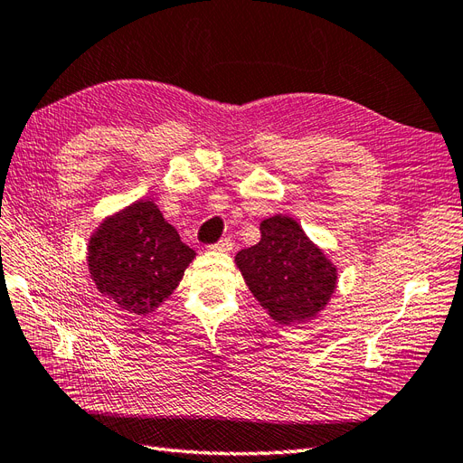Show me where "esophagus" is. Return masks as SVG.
Masks as SVG:
<instances>
[{
	"instance_id": "1",
	"label": "esophagus",
	"mask_w": 463,
	"mask_h": 463,
	"mask_svg": "<svg viewBox=\"0 0 463 463\" xmlns=\"http://www.w3.org/2000/svg\"><path fill=\"white\" fill-rule=\"evenodd\" d=\"M211 250H215V252H231L232 250V242H231V239H222L217 244H213Z\"/></svg>"
}]
</instances>
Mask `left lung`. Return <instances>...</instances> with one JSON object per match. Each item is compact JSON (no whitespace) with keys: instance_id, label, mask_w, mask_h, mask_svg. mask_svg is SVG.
<instances>
[{"instance_id":"obj_1","label":"left lung","mask_w":463,"mask_h":463,"mask_svg":"<svg viewBox=\"0 0 463 463\" xmlns=\"http://www.w3.org/2000/svg\"><path fill=\"white\" fill-rule=\"evenodd\" d=\"M260 242L234 256L256 301L279 325L307 323L336 291L338 269L288 215L260 222Z\"/></svg>"}]
</instances>
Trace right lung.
<instances>
[{"mask_svg": "<svg viewBox=\"0 0 463 463\" xmlns=\"http://www.w3.org/2000/svg\"><path fill=\"white\" fill-rule=\"evenodd\" d=\"M194 258L158 205L138 199L99 222L86 260L103 298L118 311L145 317L170 298Z\"/></svg>", "mask_w": 463, "mask_h": 463, "instance_id": "1", "label": "right lung"}]
</instances>
